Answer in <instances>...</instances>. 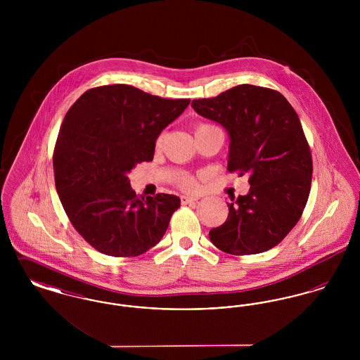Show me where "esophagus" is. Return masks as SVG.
<instances>
[{
    "label": "esophagus",
    "instance_id": "esophagus-1",
    "mask_svg": "<svg viewBox=\"0 0 360 360\" xmlns=\"http://www.w3.org/2000/svg\"><path fill=\"white\" fill-rule=\"evenodd\" d=\"M194 201H195V198H191V197H186V195L181 197L182 205H188V204H191V202H194Z\"/></svg>",
    "mask_w": 360,
    "mask_h": 360
}]
</instances>
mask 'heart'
Here are the masks:
<instances>
[{"instance_id":"heart-1","label":"heart","mask_w":360,"mask_h":360,"mask_svg":"<svg viewBox=\"0 0 360 360\" xmlns=\"http://www.w3.org/2000/svg\"><path fill=\"white\" fill-rule=\"evenodd\" d=\"M205 127H210V125H200L197 129H200V128H205ZM162 141V136L158 139V144ZM181 185H182V188H185V190H188V191H193V190H195L197 188V184H195V181L193 179V178H190V176H184L182 178V181H181Z\"/></svg>"}]
</instances>
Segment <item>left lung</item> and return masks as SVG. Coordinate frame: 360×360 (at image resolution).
I'll use <instances>...</instances> for the list:
<instances>
[{
  "label": "left lung",
  "instance_id": "8db88e82",
  "mask_svg": "<svg viewBox=\"0 0 360 360\" xmlns=\"http://www.w3.org/2000/svg\"><path fill=\"white\" fill-rule=\"evenodd\" d=\"M191 106L228 132V172L247 174L251 186L231 197L226 221L210 229L209 239L232 255L273 248L300 220L311 185V155L295 110L281 93L254 85Z\"/></svg>",
  "mask_w": 360,
  "mask_h": 360
}]
</instances>
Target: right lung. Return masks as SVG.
<instances>
[{"label": "right lung", "mask_w": 360, "mask_h": 360, "mask_svg": "<svg viewBox=\"0 0 360 360\" xmlns=\"http://www.w3.org/2000/svg\"><path fill=\"white\" fill-rule=\"evenodd\" d=\"M190 100H167L129 85L87 90L62 122L55 186L79 235L109 257H137L156 245L181 206L176 195H137L128 174L153 160L155 141Z\"/></svg>", "instance_id": "add662e5"}]
</instances>
